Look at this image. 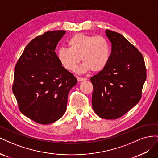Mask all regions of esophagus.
<instances>
[{
  "label": "esophagus",
  "mask_w": 158,
  "mask_h": 158,
  "mask_svg": "<svg viewBox=\"0 0 158 158\" xmlns=\"http://www.w3.org/2000/svg\"><path fill=\"white\" fill-rule=\"evenodd\" d=\"M77 80L78 82H82V81H85L87 80V78H80V77H77Z\"/></svg>",
  "instance_id": "esophagus-1"
}]
</instances>
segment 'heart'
I'll list each match as a JSON object with an SVG mask.
<instances>
[{
  "label": "heart",
  "mask_w": 158,
  "mask_h": 158,
  "mask_svg": "<svg viewBox=\"0 0 158 158\" xmlns=\"http://www.w3.org/2000/svg\"><path fill=\"white\" fill-rule=\"evenodd\" d=\"M68 48H60L56 57L61 65L73 71L82 59L84 62L79 72L89 70L94 73L103 70L107 65L111 56V47L106 38L76 33L67 41Z\"/></svg>",
  "instance_id": "obj_1"
}]
</instances>
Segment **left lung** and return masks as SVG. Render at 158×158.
Listing matches in <instances>:
<instances>
[{
	"label": "left lung",
	"instance_id": "1",
	"mask_svg": "<svg viewBox=\"0 0 158 158\" xmlns=\"http://www.w3.org/2000/svg\"><path fill=\"white\" fill-rule=\"evenodd\" d=\"M112 45L106 67L90 78L94 86L92 107L106 119L123 116L139 102L146 79L142 55L126 38L106 30Z\"/></svg>",
	"mask_w": 158,
	"mask_h": 158
}]
</instances>
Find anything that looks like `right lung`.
I'll use <instances>...</instances> for the list:
<instances>
[{"instance_id": "add662e5", "label": "right lung", "mask_w": 158, "mask_h": 158, "mask_svg": "<svg viewBox=\"0 0 158 158\" xmlns=\"http://www.w3.org/2000/svg\"><path fill=\"white\" fill-rule=\"evenodd\" d=\"M65 33L47 31L34 38L26 47L14 69L12 92L20 111L42 125L63 116L69 93L77 84L55 52Z\"/></svg>"}]
</instances>
